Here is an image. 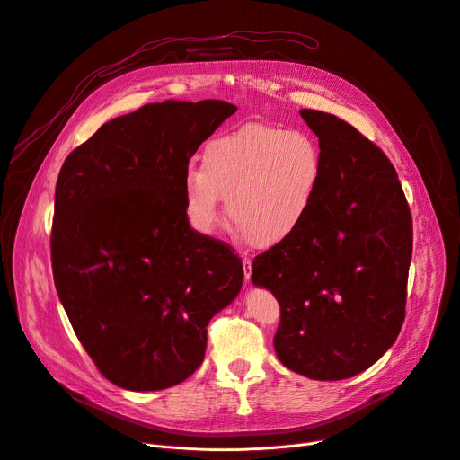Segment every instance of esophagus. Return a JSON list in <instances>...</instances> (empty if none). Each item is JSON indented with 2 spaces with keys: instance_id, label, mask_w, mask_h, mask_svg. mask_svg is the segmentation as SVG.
I'll return each instance as SVG.
<instances>
[{
  "instance_id": "esophagus-1",
  "label": "esophagus",
  "mask_w": 460,
  "mask_h": 460,
  "mask_svg": "<svg viewBox=\"0 0 460 460\" xmlns=\"http://www.w3.org/2000/svg\"><path fill=\"white\" fill-rule=\"evenodd\" d=\"M243 269H244V278L249 281L252 276V260L249 256H243Z\"/></svg>"
}]
</instances>
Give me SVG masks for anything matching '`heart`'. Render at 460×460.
Wrapping results in <instances>:
<instances>
[{
    "instance_id": "1",
    "label": "heart",
    "mask_w": 460,
    "mask_h": 460,
    "mask_svg": "<svg viewBox=\"0 0 460 460\" xmlns=\"http://www.w3.org/2000/svg\"><path fill=\"white\" fill-rule=\"evenodd\" d=\"M324 181L319 141L304 130L249 123L211 139L202 165H190L182 197L190 226L214 234L221 197L237 232L256 246L291 239L309 219Z\"/></svg>"
}]
</instances>
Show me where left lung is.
I'll return each instance as SVG.
<instances>
[{
  "mask_svg": "<svg viewBox=\"0 0 460 460\" xmlns=\"http://www.w3.org/2000/svg\"><path fill=\"white\" fill-rule=\"evenodd\" d=\"M324 181L309 219L254 258L252 281L279 304L278 359L309 379L370 368L402 330L412 219L394 165L358 128L304 109Z\"/></svg>",
  "mask_w": 460,
  "mask_h": 460,
  "instance_id": "obj_1",
  "label": "left lung"
}]
</instances>
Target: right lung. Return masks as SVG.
I'll return each instance as SVG.
<instances>
[{"label": "right lung", "instance_id": "add662e5", "mask_svg": "<svg viewBox=\"0 0 460 460\" xmlns=\"http://www.w3.org/2000/svg\"><path fill=\"white\" fill-rule=\"evenodd\" d=\"M235 111L217 99L151 102L101 125L60 169L55 288L97 370L127 391L188 379L211 316L241 289V258L190 226L182 197L190 158Z\"/></svg>", "mask_w": 460, "mask_h": 460}]
</instances>
